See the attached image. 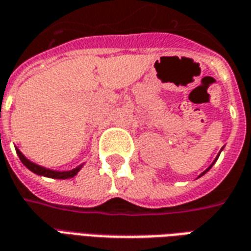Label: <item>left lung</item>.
<instances>
[{"mask_svg": "<svg viewBox=\"0 0 251 251\" xmlns=\"http://www.w3.org/2000/svg\"><path fill=\"white\" fill-rule=\"evenodd\" d=\"M222 151H223V148H222V149H221V152H222ZM221 152H219V154H221ZM219 154H218V156H216V158H215V160H214V161H212V164H211L210 167H208V168L205 169L204 172H201V174L199 175V177H201V176H203V175H204V174H207V172H208V171H210V169H211V167H212V165H214V164H215V161H216V160H218V157H219Z\"/></svg>", "mask_w": 251, "mask_h": 251, "instance_id": "8db88e82", "label": "left lung"}]
</instances>
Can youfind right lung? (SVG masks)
I'll return each instance as SVG.
<instances>
[{"label":"right lung","mask_w":251,"mask_h":251,"mask_svg":"<svg viewBox=\"0 0 251 251\" xmlns=\"http://www.w3.org/2000/svg\"><path fill=\"white\" fill-rule=\"evenodd\" d=\"M16 152L19 154L21 163L24 164L25 167L29 169V171H32V172L36 175H40V176L51 177V179H71L74 176H76L77 172H79L83 167V164H80V165H77L76 168L70 169V171H53V169H48L46 168V167H41V165H37V164L32 163L30 160H28L23 153L20 152V149H17V148H16Z\"/></svg>","instance_id":"obj_1"}]
</instances>
